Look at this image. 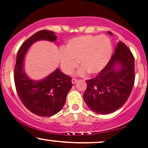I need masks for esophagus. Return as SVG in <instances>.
Listing matches in <instances>:
<instances>
[{"mask_svg":"<svg viewBox=\"0 0 148 148\" xmlns=\"http://www.w3.org/2000/svg\"><path fill=\"white\" fill-rule=\"evenodd\" d=\"M71 82H72V84H75L76 82H77V79H71Z\"/></svg>","mask_w":148,"mask_h":148,"instance_id":"1","label":"esophagus"}]
</instances>
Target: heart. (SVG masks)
I'll use <instances>...</instances> for the list:
<instances>
[{
    "label": "heart",
    "mask_w": 148,
    "mask_h": 148,
    "mask_svg": "<svg viewBox=\"0 0 148 148\" xmlns=\"http://www.w3.org/2000/svg\"><path fill=\"white\" fill-rule=\"evenodd\" d=\"M112 44L105 35H83L71 39L58 53L61 69L71 74L79 64V75L86 72L96 74L105 68L111 60Z\"/></svg>",
    "instance_id": "heart-1"
}]
</instances>
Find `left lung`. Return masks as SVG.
<instances>
[{
	"mask_svg": "<svg viewBox=\"0 0 148 148\" xmlns=\"http://www.w3.org/2000/svg\"><path fill=\"white\" fill-rule=\"evenodd\" d=\"M134 82V57L125 43L119 41L105 68L97 77L86 80L84 100L95 113H111L126 102Z\"/></svg>",
	"mask_w": 148,
	"mask_h": 148,
	"instance_id": "obj_1",
	"label": "left lung"
}]
</instances>
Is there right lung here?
Returning a JSON list of instances; mask_svg holds the SVG:
<instances>
[{"instance_id":"right-lung-1","label":"right lung","mask_w":148,"mask_h":148,"mask_svg":"<svg viewBox=\"0 0 148 148\" xmlns=\"http://www.w3.org/2000/svg\"><path fill=\"white\" fill-rule=\"evenodd\" d=\"M40 40L56 42L52 31L40 30L27 39L18 50L14 69V81L18 96L25 106L39 116L49 117L62 110L72 87L71 78L57 68L41 80L31 79L24 69V58L31 45Z\"/></svg>"}]
</instances>
